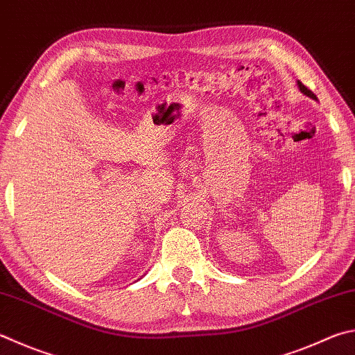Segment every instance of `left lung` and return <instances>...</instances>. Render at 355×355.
Returning <instances> with one entry per match:
<instances>
[{
	"instance_id": "obj_1",
	"label": "left lung",
	"mask_w": 355,
	"mask_h": 355,
	"mask_svg": "<svg viewBox=\"0 0 355 355\" xmlns=\"http://www.w3.org/2000/svg\"><path fill=\"white\" fill-rule=\"evenodd\" d=\"M298 87H300V89H301L302 93H304L306 96H309V98H312V99H317V96H315V94L311 92V89H309V88L304 85V83L300 82V80H298Z\"/></svg>"
}]
</instances>
